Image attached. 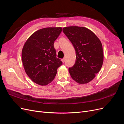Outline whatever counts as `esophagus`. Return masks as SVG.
<instances>
[{"instance_id":"obj_1","label":"esophagus","mask_w":124,"mask_h":124,"mask_svg":"<svg viewBox=\"0 0 124 124\" xmlns=\"http://www.w3.org/2000/svg\"><path fill=\"white\" fill-rule=\"evenodd\" d=\"M62 62L63 63H64V62H65V58H63V59H62Z\"/></svg>"}]
</instances>
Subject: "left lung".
<instances>
[{
  "label": "left lung",
  "instance_id": "1",
  "mask_svg": "<svg viewBox=\"0 0 124 124\" xmlns=\"http://www.w3.org/2000/svg\"><path fill=\"white\" fill-rule=\"evenodd\" d=\"M62 31L76 50V62L69 68L70 76L78 83H87L96 77L103 64L101 41L92 31L84 27L69 26Z\"/></svg>",
  "mask_w": 124,
  "mask_h": 124
}]
</instances>
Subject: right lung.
I'll return each instance as SVG.
<instances>
[{
	"label": "right lung",
	"instance_id": "obj_1",
	"mask_svg": "<svg viewBox=\"0 0 124 124\" xmlns=\"http://www.w3.org/2000/svg\"><path fill=\"white\" fill-rule=\"evenodd\" d=\"M62 31V27H47L32 34L24 44L22 62L30 78L40 85H46L54 79L57 68L62 65L56 57L54 41Z\"/></svg>",
	"mask_w": 124,
	"mask_h": 124
}]
</instances>
